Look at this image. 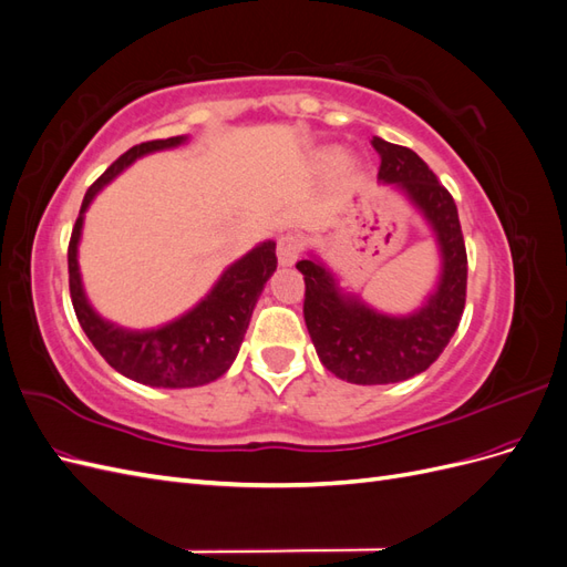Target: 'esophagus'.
<instances>
[{
  "label": "esophagus",
  "instance_id": "1",
  "mask_svg": "<svg viewBox=\"0 0 567 567\" xmlns=\"http://www.w3.org/2000/svg\"><path fill=\"white\" fill-rule=\"evenodd\" d=\"M302 250V241L298 234H281L279 241H277V255H279V262L284 267L296 265V260L300 257Z\"/></svg>",
  "mask_w": 567,
  "mask_h": 567
}]
</instances>
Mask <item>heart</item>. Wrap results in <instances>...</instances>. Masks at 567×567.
<instances>
[{"label": "heart", "mask_w": 567, "mask_h": 567, "mask_svg": "<svg viewBox=\"0 0 567 567\" xmlns=\"http://www.w3.org/2000/svg\"><path fill=\"white\" fill-rule=\"evenodd\" d=\"M336 158V153L331 151V153H326V161H333Z\"/></svg>", "instance_id": "1"}]
</instances>
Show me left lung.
Wrapping results in <instances>:
<instances>
[{"label":"left lung","instance_id":"1","mask_svg":"<svg viewBox=\"0 0 567 567\" xmlns=\"http://www.w3.org/2000/svg\"><path fill=\"white\" fill-rule=\"evenodd\" d=\"M379 179L400 186L414 200L437 236L442 277L435 293L416 315L388 317L354 296H342L329 269L317 260L296 267L305 279V323L321 364L357 385L400 383L431 367L447 348L466 307L468 257L452 194L414 151L373 136Z\"/></svg>","mask_w":567,"mask_h":567}]
</instances>
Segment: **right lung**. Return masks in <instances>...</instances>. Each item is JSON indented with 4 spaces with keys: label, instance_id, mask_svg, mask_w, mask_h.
<instances>
[{
    "label": "right lung",
    "instance_id": "right-lung-1",
    "mask_svg": "<svg viewBox=\"0 0 567 567\" xmlns=\"http://www.w3.org/2000/svg\"><path fill=\"white\" fill-rule=\"evenodd\" d=\"M182 142H186V136H169V140H153L125 151L87 188L71 234V244H68V286H71V300L82 331L87 333L92 346L117 373L153 388H196L219 379L236 359L255 302L277 269V244L267 241L257 246L221 274L208 298L200 300L192 312L153 331L117 329L92 310L87 298H84L78 269V241L84 210L90 208L92 198L101 188L117 173H123L130 163L151 151L173 148Z\"/></svg>",
    "mask_w": 567,
    "mask_h": 567
}]
</instances>
